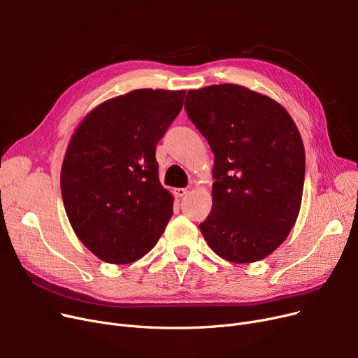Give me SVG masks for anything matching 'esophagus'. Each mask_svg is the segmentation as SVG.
Here are the masks:
<instances>
[{"label": "esophagus", "instance_id": "34e87169", "mask_svg": "<svg viewBox=\"0 0 358 358\" xmlns=\"http://www.w3.org/2000/svg\"><path fill=\"white\" fill-rule=\"evenodd\" d=\"M187 193H189V190H187V189H176V190H174V194H176L177 197H184Z\"/></svg>", "mask_w": 358, "mask_h": 358}]
</instances>
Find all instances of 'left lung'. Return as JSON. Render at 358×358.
I'll return each mask as SVG.
<instances>
[{
	"mask_svg": "<svg viewBox=\"0 0 358 358\" xmlns=\"http://www.w3.org/2000/svg\"><path fill=\"white\" fill-rule=\"evenodd\" d=\"M184 107L215 154L201 235L223 259H264L286 241L302 204L305 148L296 123L275 100L236 84L190 90Z\"/></svg>",
	"mask_w": 358,
	"mask_h": 358,
	"instance_id": "left-lung-1",
	"label": "left lung"
}]
</instances>
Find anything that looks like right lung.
<instances>
[{
    "instance_id": "obj_1",
    "label": "right lung",
    "mask_w": 358,
    "mask_h": 358,
    "mask_svg": "<svg viewBox=\"0 0 358 358\" xmlns=\"http://www.w3.org/2000/svg\"><path fill=\"white\" fill-rule=\"evenodd\" d=\"M185 90L142 88L94 107L75 129L61 169L71 227L110 264H129L155 247L173 216L155 149L182 108Z\"/></svg>"
}]
</instances>
